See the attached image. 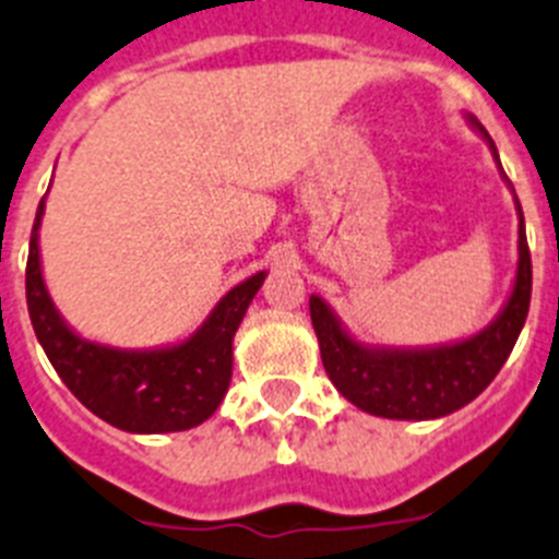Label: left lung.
<instances>
[{
  "label": "left lung",
  "instance_id": "left-lung-1",
  "mask_svg": "<svg viewBox=\"0 0 559 559\" xmlns=\"http://www.w3.org/2000/svg\"><path fill=\"white\" fill-rule=\"evenodd\" d=\"M495 160L498 150L489 132L475 116H466ZM500 164V160H498ZM507 178V175H503ZM518 206V274L509 299L498 317L484 328L457 342L427 347H384L365 345L353 338L342 319L333 313L322 297H311V322L319 338V353L333 388L370 416L395 421H429L443 418L478 399L489 381L498 376L509 359L520 331L526 325L528 299H532V257L526 246V226Z\"/></svg>",
  "mask_w": 559,
  "mask_h": 559
}]
</instances>
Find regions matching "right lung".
Segmentation results:
<instances>
[{"label": "right lung", "instance_id": "1", "mask_svg": "<svg viewBox=\"0 0 559 559\" xmlns=\"http://www.w3.org/2000/svg\"><path fill=\"white\" fill-rule=\"evenodd\" d=\"M45 200L39 203L27 254V311L47 359L70 393L90 413L135 436L180 432L214 416L231 381L234 333L248 305L265 283V271L234 285L203 325L178 345L127 350L84 338L67 325L41 276L39 228Z\"/></svg>", "mask_w": 559, "mask_h": 559}]
</instances>
